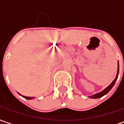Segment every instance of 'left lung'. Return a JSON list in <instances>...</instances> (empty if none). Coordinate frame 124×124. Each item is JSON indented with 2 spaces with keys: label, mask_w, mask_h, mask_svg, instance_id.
Instances as JSON below:
<instances>
[{
  "label": "left lung",
  "mask_w": 124,
  "mask_h": 124,
  "mask_svg": "<svg viewBox=\"0 0 124 124\" xmlns=\"http://www.w3.org/2000/svg\"><path fill=\"white\" fill-rule=\"evenodd\" d=\"M118 74H119V62H118V66H117V75H116V77H115V79L113 81V82H112L109 85H108L107 87H106L105 89H104V90H102L101 92H99V93H97V94H95L94 95H92V96H89V97L90 98H99L102 97L103 96H104L105 94H107L108 93L109 91L111 90L112 89V87H113V85H115V82H116V81L117 79V77H118Z\"/></svg>",
  "instance_id": "left-lung-1"
}]
</instances>
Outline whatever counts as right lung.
<instances>
[{
	"label": "right lung",
	"instance_id": "obj_1",
	"mask_svg": "<svg viewBox=\"0 0 124 124\" xmlns=\"http://www.w3.org/2000/svg\"><path fill=\"white\" fill-rule=\"evenodd\" d=\"M20 95H21L20 94H19ZM22 96V95H21ZM23 96L24 98H26V99H28V100H31V99H32V98H34V97H28V96Z\"/></svg>",
	"mask_w": 124,
	"mask_h": 124
}]
</instances>
